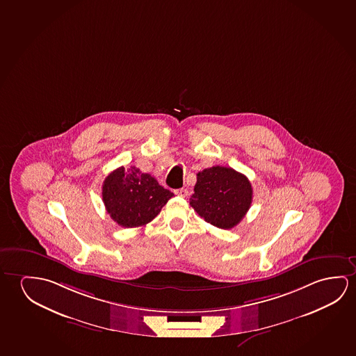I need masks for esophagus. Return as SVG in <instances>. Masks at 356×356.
<instances>
[{
  "label": "esophagus",
  "mask_w": 356,
  "mask_h": 356,
  "mask_svg": "<svg viewBox=\"0 0 356 356\" xmlns=\"http://www.w3.org/2000/svg\"><path fill=\"white\" fill-rule=\"evenodd\" d=\"M174 192H175L176 196H180V197H187V195H188L186 188H177Z\"/></svg>",
  "instance_id": "obj_1"
}]
</instances>
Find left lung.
<instances>
[{"instance_id":"left-lung-1","label":"left lung","mask_w":356,"mask_h":356,"mask_svg":"<svg viewBox=\"0 0 356 356\" xmlns=\"http://www.w3.org/2000/svg\"><path fill=\"white\" fill-rule=\"evenodd\" d=\"M252 201V184L248 177L217 165L198 172L190 204L207 223L230 229L244 218Z\"/></svg>"}]
</instances>
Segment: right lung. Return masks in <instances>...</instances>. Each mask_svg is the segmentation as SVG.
Segmentation results:
<instances>
[{
  "instance_id": "right-lung-1",
  "label": "right lung",
  "mask_w": 356,
  "mask_h": 356,
  "mask_svg": "<svg viewBox=\"0 0 356 356\" xmlns=\"http://www.w3.org/2000/svg\"><path fill=\"white\" fill-rule=\"evenodd\" d=\"M172 192L159 185L149 174L136 166H120L107 176L102 185V200L111 218L124 228L152 222L164 207Z\"/></svg>"
}]
</instances>
